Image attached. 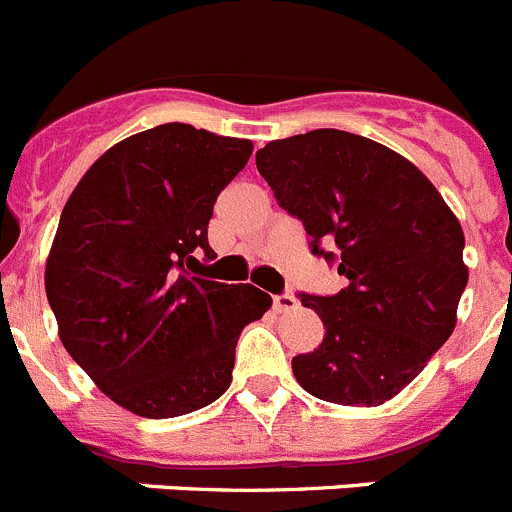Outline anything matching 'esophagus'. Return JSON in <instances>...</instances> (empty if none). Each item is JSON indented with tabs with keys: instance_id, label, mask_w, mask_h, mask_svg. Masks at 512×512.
<instances>
[{
	"instance_id": "34e87169",
	"label": "esophagus",
	"mask_w": 512,
	"mask_h": 512,
	"mask_svg": "<svg viewBox=\"0 0 512 512\" xmlns=\"http://www.w3.org/2000/svg\"><path fill=\"white\" fill-rule=\"evenodd\" d=\"M274 309L276 312H292V309H297V299L292 294H279V297H274Z\"/></svg>"
}]
</instances>
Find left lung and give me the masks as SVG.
<instances>
[{"label":"left lung","mask_w":512,"mask_h":512,"mask_svg":"<svg viewBox=\"0 0 512 512\" xmlns=\"http://www.w3.org/2000/svg\"><path fill=\"white\" fill-rule=\"evenodd\" d=\"M256 167L304 223L312 253L337 261L348 279L335 297L302 294L327 332L314 353L292 360L294 378L340 406L391 401L457 325L467 287L457 215L416 164L350 131L269 142Z\"/></svg>","instance_id":"left-lung-1"}]
</instances>
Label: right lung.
I'll list each match as a JSON object with an SVG mask.
<instances>
[{
  "mask_svg": "<svg viewBox=\"0 0 512 512\" xmlns=\"http://www.w3.org/2000/svg\"><path fill=\"white\" fill-rule=\"evenodd\" d=\"M253 144L162 124L114 144L70 192L45 264V292L70 358L144 419L198 411L231 386L236 342L271 297L190 276L215 259V198Z\"/></svg>",
  "mask_w": 512,
  "mask_h": 512,
  "instance_id": "right-lung-1",
  "label": "right lung"
}]
</instances>
